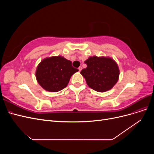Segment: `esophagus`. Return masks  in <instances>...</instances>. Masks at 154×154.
I'll return each instance as SVG.
<instances>
[{
    "label": "esophagus",
    "mask_w": 154,
    "mask_h": 154,
    "mask_svg": "<svg viewBox=\"0 0 154 154\" xmlns=\"http://www.w3.org/2000/svg\"><path fill=\"white\" fill-rule=\"evenodd\" d=\"M82 67H78V70H79V71H80V72L82 71Z\"/></svg>",
    "instance_id": "obj_1"
}]
</instances>
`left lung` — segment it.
<instances>
[{"instance_id": "obj_1", "label": "left lung", "mask_w": 154, "mask_h": 154, "mask_svg": "<svg viewBox=\"0 0 154 154\" xmlns=\"http://www.w3.org/2000/svg\"><path fill=\"white\" fill-rule=\"evenodd\" d=\"M85 63L87 67L82 69L80 73L88 86L93 90L100 92L107 91L118 81L119 69L112 58L94 56L88 58Z\"/></svg>"}]
</instances>
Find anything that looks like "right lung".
<instances>
[{"mask_svg":"<svg viewBox=\"0 0 154 154\" xmlns=\"http://www.w3.org/2000/svg\"><path fill=\"white\" fill-rule=\"evenodd\" d=\"M78 69L72 62L61 56L44 58L36 70V78L39 85L49 92H58L66 87L72 74Z\"/></svg>","mask_w":154,"mask_h":154,"instance_id":"obj_1","label":"right lung"}]
</instances>
